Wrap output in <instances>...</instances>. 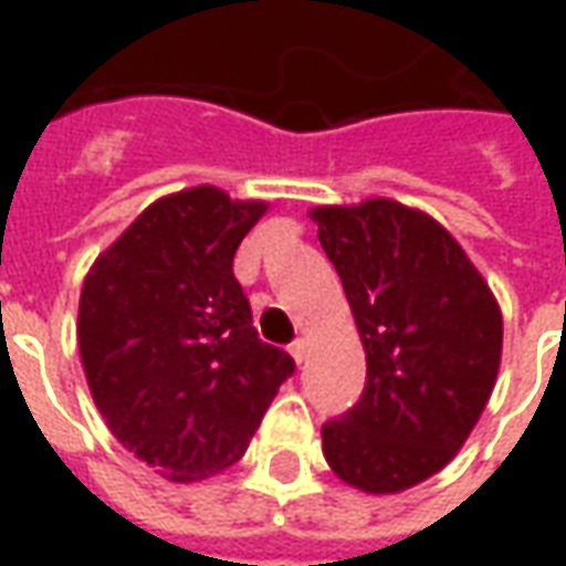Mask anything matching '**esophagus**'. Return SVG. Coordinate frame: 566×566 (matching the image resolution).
Segmentation results:
<instances>
[{"instance_id": "esophagus-1", "label": "esophagus", "mask_w": 566, "mask_h": 566, "mask_svg": "<svg viewBox=\"0 0 566 566\" xmlns=\"http://www.w3.org/2000/svg\"><path fill=\"white\" fill-rule=\"evenodd\" d=\"M291 357H294L296 364H303V360H306V357H308V343H306V339H296V343L291 345Z\"/></svg>"}]
</instances>
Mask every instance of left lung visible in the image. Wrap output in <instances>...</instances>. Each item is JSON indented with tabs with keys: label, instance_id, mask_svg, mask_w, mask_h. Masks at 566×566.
<instances>
[{
	"label": "left lung",
	"instance_id": "1",
	"mask_svg": "<svg viewBox=\"0 0 566 566\" xmlns=\"http://www.w3.org/2000/svg\"><path fill=\"white\" fill-rule=\"evenodd\" d=\"M321 248L343 279L367 385L321 427L345 485L400 494L458 454L494 391L503 315L458 239L397 199L318 206Z\"/></svg>",
	"mask_w": 566,
	"mask_h": 566
}]
</instances>
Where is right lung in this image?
I'll use <instances>...</instances> for the list:
<instances>
[{
	"mask_svg": "<svg viewBox=\"0 0 566 566\" xmlns=\"http://www.w3.org/2000/svg\"><path fill=\"white\" fill-rule=\"evenodd\" d=\"M270 209L199 185L150 202L96 258L78 303L93 403L117 442L169 482L245 454L294 357L251 327L233 258Z\"/></svg>",
	"mask_w": 566,
	"mask_h": 566,
	"instance_id": "1",
	"label": "right lung"
}]
</instances>
